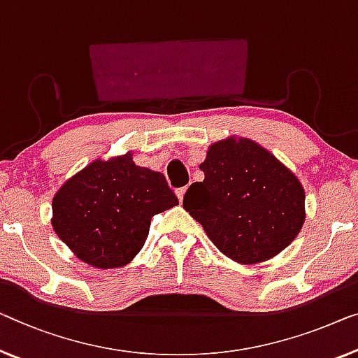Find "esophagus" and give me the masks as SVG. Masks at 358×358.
I'll return each mask as SVG.
<instances>
[{
    "label": "esophagus",
    "mask_w": 358,
    "mask_h": 358,
    "mask_svg": "<svg viewBox=\"0 0 358 358\" xmlns=\"http://www.w3.org/2000/svg\"><path fill=\"white\" fill-rule=\"evenodd\" d=\"M186 189H188V186H183V188H178L177 191H175V193H177V196H178V199H180V202H183V197H185V193H186Z\"/></svg>",
    "instance_id": "34e87169"
}]
</instances>
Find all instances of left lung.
I'll return each instance as SVG.
<instances>
[{"instance_id":"obj_1","label":"left lung","mask_w":358,"mask_h":358,"mask_svg":"<svg viewBox=\"0 0 358 358\" xmlns=\"http://www.w3.org/2000/svg\"><path fill=\"white\" fill-rule=\"evenodd\" d=\"M199 169L204 180L189 186L183 207L234 262H265L301 231L306 220L301 181L255 141L230 136L213 143Z\"/></svg>"}]
</instances>
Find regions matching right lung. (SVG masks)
I'll return each instance as SVG.
<instances>
[{
	"instance_id": "obj_1",
	"label": "right lung",
	"mask_w": 358,
	"mask_h": 358,
	"mask_svg": "<svg viewBox=\"0 0 358 358\" xmlns=\"http://www.w3.org/2000/svg\"><path fill=\"white\" fill-rule=\"evenodd\" d=\"M177 204L164 175L127 152L96 159L69 178L52 197L51 223L82 262L119 268L145 246L151 218Z\"/></svg>"
}]
</instances>
